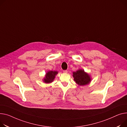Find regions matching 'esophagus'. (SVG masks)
Here are the masks:
<instances>
[{"instance_id":"obj_1","label":"esophagus","mask_w":127,"mask_h":127,"mask_svg":"<svg viewBox=\"0 0 127 127\" xmlns=\"http://www.w3.org/2000/svg\"><path fill=\"white\" fill-rule=\"evenodd\" d=\"M63 72L64 73H67V72H68V71H67V70H63Z\"/></svg>"}]
</instances>
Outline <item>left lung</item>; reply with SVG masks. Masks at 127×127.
Wrapping results in <instances>:
<instances>
[{
  "instance_id": "obj_1",
  "label": "left lung",
  "mask_w": 127,
  "mask_h": 127,
  "mask_svg": "<svg viewBox=\"0 0 127 127\" xmlns=\"http://www.w3.org/2000/svg\"><path fill=\"white\" fill-rule=\"evenodd\" d=\"M72 76L75 83L80 86L87 85L91 80L90 76L83 69H79L75 72H73Z\"/></svg>"
}]
</instances>
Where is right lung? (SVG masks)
<instances>
[{"mask_svg": "<svg viewBox=\"0 0 127 127\" xmlns=\"http://www.w3.org/2000/svg\"><path fill=\"white\" fill-rule=\"evenodd\" d=\"M58 72L57 71H49L45 75V77L44 78L43 82L45 83H50L53 82L55 79V76L58 74Z\"/></svg>", "mask_w": 127, "mask_h": 127, "instance_id": "add662e5", "label": "right lung"}]
</instances>
